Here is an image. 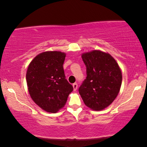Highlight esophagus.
Listing matches in <instances>:
<instances>
[{
  "instance_id": "1",
  "label": "esophagus",
  "mask_w": 147,
  "mask_h": 147,
  "mask_svg": "<svg viewBox=\"0 0 147 147\" xmlns=\"http://www.w3.org/2000/svg\"><path fill=\"white\" fill-rule=\"evenodd\" d=\"M73 88H74V91H76V90L78 89V84L77 83L73 84Z\"/></svg>"
}]
</instances>
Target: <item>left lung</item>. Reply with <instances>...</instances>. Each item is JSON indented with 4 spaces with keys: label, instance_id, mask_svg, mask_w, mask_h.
<instances>
[{
    "label": "left lung",
    "instance_id": "8db88e82",
    "mask_svg": "<svg viewBox=\"0 0 147 147\" xmlns=\"http://www.w3.org/2000/svg\"><path fill=\"white\" fill-rule=\"evenodd\" d=\"M86 78L79 88L84 104L94 110L108 107L119 93L122 72L116 60L101 51L83 53Z\"/></svg>",
    "mask_w": 147,
    "mask_h": 147
}]
</instances>
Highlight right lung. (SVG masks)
Wrapping results in <instances>:
<instances>
[{
  "label": "right lung",
  "instance_id": "right-lung-1",
  "mask_svg": "<svg viewBox=\"0 0 147 147\" xmlns=\"http://www.w3.org/2000/svg\"><path fill=\"white\" fill-rule=\"evenodd\" d=\"M65 53L46 51L34 58L28 67L26 79L30 96L48 112L63 108L74 88L66 80L63 70Z\"/></svg>",
  "mask_w": 147,
  "mask_h": 147
}]
</instances>
